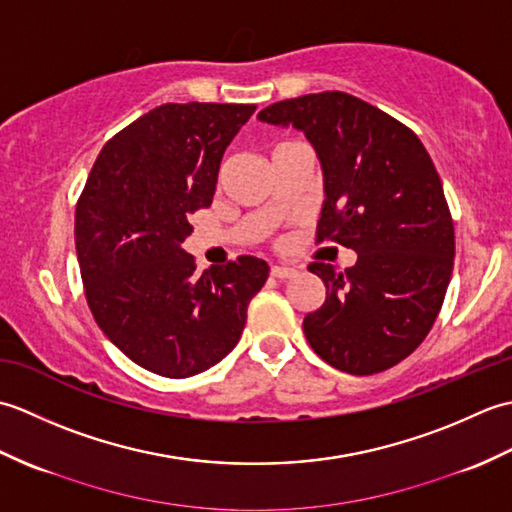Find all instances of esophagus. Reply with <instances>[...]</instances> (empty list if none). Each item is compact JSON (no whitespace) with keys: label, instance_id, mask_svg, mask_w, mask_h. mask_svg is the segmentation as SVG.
I'll list each match as a JSON object with an SVG mask.
<instances>
[{"label":"esophagus","instance_id":"34e87169","mask_svg":"<svg viewBox=\"0 0 512 512\" xmlns=\"http://www.w3.org/2000/svg\"><path fill=\"white\" fill-rule=\"evenodd\" d=\"M295 273H297V270L288 268V266H270V275L277 277V279H286V277H292Z\"/></svg>","mask_w":512,"mask_h":512}]
</instances>
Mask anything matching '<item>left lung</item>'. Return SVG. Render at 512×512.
<instances>
[{"mask_svg": "<svg viewBox=\"0 0 512 512\" xmlns=\"http://www.w3.org/2000/svg\"><path fill=\"white\" fill-rule=\"evenodd\" d=\"M257 118L306 134L323 173L317 237L356 253L343 273L308 266L325 284L323 306L303 319L310 347L341 372H385L424 341L451 281L453 222L431 156L409 127L345 92L279 101Z\"/></svg>", "mask_w": 512, "mask_h": 512, "instance_id": "8db88e82", "label": "left lung"}]
</instances>
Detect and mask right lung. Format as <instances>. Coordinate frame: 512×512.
Listing matches in <instances>:
<instances>
[{
    "instance_id": "obj_1",
    "label": "right lung",
    "mask_w": 512,
    "mask_h": 512,
    "mask_svg": "<svg viewBox=\"0 0 512 512\" xmlns=\"http://www.w3.org/2000/svg\"><path fill=\"white\" fill-rule=\"evenodd\" d=\"M257 105L167 103L101 149L76 204L85 297L103 334L140 367L189 378L237 345L268 277L242 255L195 273L182 248L191 213L211 204L226 147Z\"/></svg>"
}]
</instances>
